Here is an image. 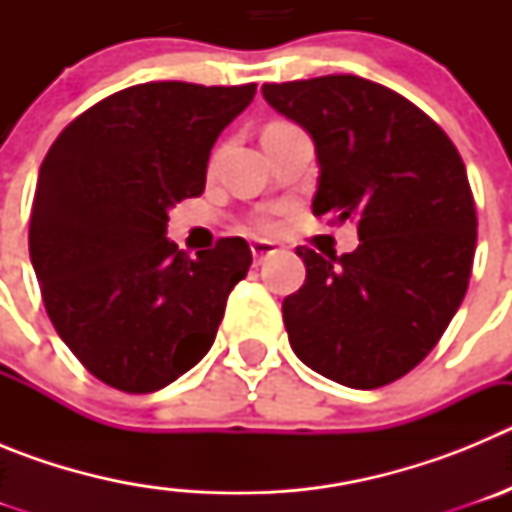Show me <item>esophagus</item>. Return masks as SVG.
<instances>
[{"instance_id":"1","label":"esophagus","mask_w":512,"mask_h":512,"mask_svg":"<svg viewBox=\"0 0 512 512\" xmlns=\"http://www.w3.org/2000/svg\"><path fill=\"white\" fill-rule=\"evenodd\" d=\"M251 253H253V261H256V264H261V261L269 259V256H274V253H277V246H274L271 241H253Z\"/></svg>"}]
</instances>
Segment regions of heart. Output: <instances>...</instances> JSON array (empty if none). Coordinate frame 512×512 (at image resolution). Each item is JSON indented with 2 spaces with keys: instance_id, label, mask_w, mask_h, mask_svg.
Returning <instances> with one entry per match:
<instances>
[{
  "instance_id": "heart-1",
  "label": "heart",
  "mask_w": 512,
  "mask_h": 512,
  "mask_svg": "<svg viewBox=\"0 0 512 512\" xmlns=\"http://www.w3.org/2000/svg\"><path fill=\"white\" fill-rule=\"evenodd\" d=\"M277 125H282V122H277ZM259 228L261 230H271V228H274V217H271V215H261L259 217Z\"/></svg>"
}]
</instances>
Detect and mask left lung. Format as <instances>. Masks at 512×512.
Segmentation results:
<instances>
[{"mask_svg": "<svg viewBox=\"0 0 512 512\" xmlns=\"http://www.w3.org/2000/svg\"><path fill=\"white\" fill-rule=\"evenodd\" d=\"M318 153L312 215L356 223L359 248L300 246L305 284L282 302L302 364L354 390L405 377L467 295L477 210L449 135L377 81L330 74L261 87Z\"/></svg>", "mask_w": 512, "mask_h": 512, "instance_id": "obj_1", "label": "left lung"}]
</instances>
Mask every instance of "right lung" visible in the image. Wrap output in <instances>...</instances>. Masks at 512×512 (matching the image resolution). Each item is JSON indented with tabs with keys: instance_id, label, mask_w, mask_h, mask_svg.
I'll use <instances>...</instances> for the list:
<instances>
[{
	"instance_id": "right-lung-1",
	"label": "right lung",
	"mask_w": 512,
	"mask_h": 512,
	"mask_svg": "<svg viewBox=\"0 0 512 512\" xmlns=\"http://www.w3.org/2000/svg\"><path fill=\"white\" fill-rule=\"evenodd\" d=\"M253 94L135 84L81 112L45 156L30 261L53 328L99 382L146 395L210 351L251 248L220 238L189 259L166 223L176 202L200 197L217 135Z\"/></svg>"
}]
</instances>
